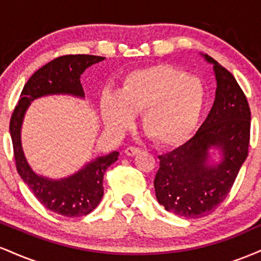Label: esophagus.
Returning <instances> with one entry per match:
<instances>
[{
  "label": "esophagus",
  "instance_id": "esophagus-1",
  "mask_svg": "<svg viewBox=\"0 0 261 261\" xmlns=\"http://www.w3.org/2000/svg\"><path fill=\"white\" fill-rule=\"evenodd\" d=\"M141 152L140 148L137 147H133V146H130V147H127L126 149H125V154L126 155H130V157H133V155H136L139 154Z\"/></svg>",
  "mask_w": 261,
  "mask_h": 261
}]
</instances>
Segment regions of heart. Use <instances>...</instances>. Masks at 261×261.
<instances>
[{
  "label": "heart",
  "mask_w": 261,
  "mask_h": 261,
  "mask_svg": "<svg viewBox=\"0 0 261 261\" xmlns=\"http://www.w3.org/2000/svg\"><path fill=\"white\" fill-rule=\"evenodd\" d=\"M206 91L201 80L170 65H155L126 74L118 93L104 92L100 115L112 133L133 126L142 113V127L161 146L180 145L201 116Z\"/></svg>",
  "instance_id": "obj_1"
}]
</instances>
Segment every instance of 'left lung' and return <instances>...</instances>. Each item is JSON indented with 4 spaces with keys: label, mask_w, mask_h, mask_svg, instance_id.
I'll list each match as a JSON object with an SVG mask.
<instances>
[{
    "label": "left lung",
    "mask_w": 261,
    "mask_h": 261,
    "mask_svg": "<svg viewBox=\"0 0 261 261\" xmlns=\"http://www.w3.org/2000/svg\"><path fill=\"white\" fill-rule=\"evenodd\" d=\"M217 88L214 106L197 133L180 147L158 155L154 178L158 202L167 211L185 218H200L212 212L228 196L248 155L250 109L233 74L211 56ZM215 149L220 161L209 151Z\"/></svg>",
    "instance_id": "obj_1"
}]
</instances>
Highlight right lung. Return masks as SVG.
Segmentation results:
<instances>
[{
  "label": "right lung",
  "instance_id": "1",
  "mask_svg": "<svg viewBox=\"0 0 261 261\" xmlns=\"http://www.w3.org/2000/svg\"><path fill=\"white\" fill-rule=\"evenodd\" d=\"M104 59L94 55H66L50 61L25 83L11 118L10 134L18 174L44 207L66 217L86 216L97 207L104 194V173L118 161L119 152L97 157L66 178L50 179L39 175L29 166L23 152L20 139L23 119L32 101L45 95L68 94L85 98L81 74Z\"/></svg>",
  "mask_w": 261,
  "mask_h": 261
}]
</instances>
